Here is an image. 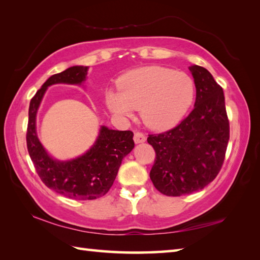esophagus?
<instances>
[{
	"mask_svg": "<svg viewBox=\"0 0 260 260\" xmlns=\"http://www.w3.org/2000/svg\"><path fill=\"white\" fill-rule=\"evenodd\" d=\"M146 141V136L141 133V132H134V142L136 144H139V143H143Z\"/></svg>",
	"mask_w": 260,
	"mask_h": 260,
	"instance_id": "34e87169",
	"label": "esophagus"
}]
</instances>
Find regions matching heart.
I'll return each mask as SVG.
<instances>
[{
  "label": "heart",
  "instance_id": "1",
  "mask_svg": "<svg viewBox=\"0 0 260 260\" xmlns=\"http://www.w3.org/2000/svg\"><path fill=\"white\" fill-rule=\"evenodd\" d=\"M118 92L106 93L107 107L119 116L141 110L144 123L164 131L184 117L194 98V81L189 75L162 67L128 71L118 80Z\"/></svg>",
  "mask_w": 260,
  "mask_h": 260
}]
</instances>
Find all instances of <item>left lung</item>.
<instances>
[{
  "instance_id": "left-lung-1",
  "label": "left lung",
  "mask_w": 260,
  "mask_h": 260,
  "mask_svg": "<svg viewBox=\"0 0 260 260\" xmlns=\"http://www.w3.org/2000/svg\"><path fill=\"white\" fill-rule=\"evenodd\" d=\"M189 69L197 89L194 108L174 128L147 137L156 154L150 178L169 197L190 194L212 182L229 141L222 88L206 68L194 64Z\"/></svg>"
}]
</instances>
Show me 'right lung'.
<instances>
[{"label":"right lung","mask_w":260,"mask_h":260,"mask_svg":"<svg viewBox=\"0 0 260 260\" xmlns=\"http://www.w3.org/2000/svg\"><path fill=\"white\" fill-rule=\"evenodd\" d=\"M88 67L74 66L51 76L30 102L26 129L27 152L38 175L49 189L75 200H93L106 194L117 175L123 158L134 148L133 132L102 126L99 135L84 155L70 161L52 158L43 148L36 131L37 113L47 88L54 84L80 85Z\"/></svg>","instance_id":"right-lung-1"}]
</instances>
